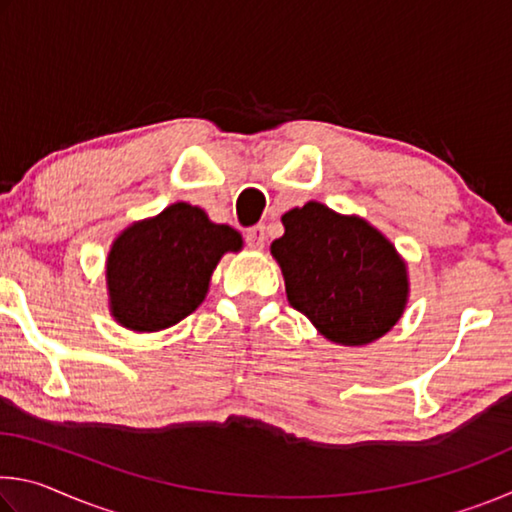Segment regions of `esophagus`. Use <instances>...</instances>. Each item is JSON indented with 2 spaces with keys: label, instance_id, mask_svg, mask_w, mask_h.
<instances>
[{
  "label": "esophagus",
  "instance_id": "obj_1",
  "mask_svg": "<svg viewBox=\"0 0 512 512\" xmlns=\"http://www.w3.org/2000/svg\"><path fill=\"white\" fill-rule=\"evenodd\" d=\"M246 244L253 250H262L266 244V225H253V228H248Z\"/></svg>",
  "mask_w": 512,
  "mask_h": 512
}]
</instances>
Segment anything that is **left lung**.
Returning <instances> with one entry per match:
<instances>
[{
  "label": "left lung",
  "instance_id": "8db88e82",
  "mask_svg": "<svg viewBox=\"0 0 512 512\" xmlns=\"http://www.w3.org/2000/svg\"><path fill=\"white\" fill-rule=\"evenodd\" d=\"M271 244L293 309L332 343L368 345L391 329L409 300L404 259L377 228L309 201L282 216Z\"/></svg>",
  "mask_w": 512,
  "mask_h": 512
}]
</instances>
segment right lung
Here are the masks:
<instances>
[{
	"mask_svg": "<svg viewBox=\"0 0 512 512\" xmlns=\"http://www.w3.org/2000/svg\"><path fill=\"white\" fill-rule=\"evenodd\" d=\"M241 246L237 230L212 223L189 203H173L153 219L133 223L108 253L110 314L133 332L180 323L205 300L219 259Z\"/></svg>",
	"mask_w": 512,
	"mask_h": 512,
	"instance_id": "add662e5",
	"label": "right lung"
}]
</instances>
